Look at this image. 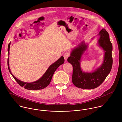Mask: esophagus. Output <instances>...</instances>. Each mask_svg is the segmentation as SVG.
Instances as JSON below:
<instances>
[{"label": "esophagus", "instance_id": "34e87169", "mask_svg": "<svg viewBox=\"0 0 122 122\" xmlns=\"http://www.w3.org/2000/svg\"><path fill=\"white\" fill-rule=\"evenodd\" d=\"M69 56V53L67 52H66L64 53V58L66 60H67V59L68 58V57Z\"/></svg>", "mask_w": 122, "mask_h": 122}]
</instances>
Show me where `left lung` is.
<instances>
[{"label":"left lung","mask_w":122,"mask_h":122,"mask_svg":"<svg viewBox=\"0 0 122 122\" xmlns=\"http://www.w3.org/2000/svg\"><path fill=\"white\" fill-rule=\"evenodd\" d=\"M98 35L100 37L98 44L105 52L104 59L100 67L92 72H84L80 67L81 58L86 50L88 44L82 42L72 51L68 62L73 66L72 82L77 87L92 89L99 86L110 73L113 65L112 51V44L110 40L108 33L105 29H102Z\"/></svg>","instance_id":"1"}]
</instances>
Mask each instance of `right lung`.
<instances>
[{"mask_svg": "<svg viewBox=\"0 0 122 122\" xmlns=\"http://www.w3.org/2000/svg\"><path fill=\"white\" fill-rule=\"evenodd\" d=\"M10 43L8 46V55H9V48H10ZM65 62L64 58L62 56L59 59H58L56 62L54 63L53 64L50 65L43 76L37 81L32 82V83H26L20 81V80L17 79L12 74L9 66V57L7 58V66L8 68L10 73L11 74L12 76L17 82V83L22 87H24V88L28 90H38L45 88L50 84L53 75L57 68L62 64H64Z\"/></svg>", "mask_w": 122, "mask_h": 122, "instance_id": "obj_1", "label": "right lung"}]
</instances>
